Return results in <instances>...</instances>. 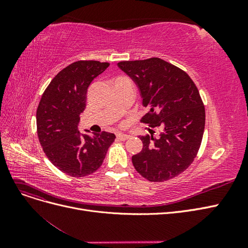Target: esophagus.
<instances>
[{
  "label": "esophagus",
  "mask_w": 248,
  "mask_h": 248,
  "mask_svg": "<svg viewBox=\"0 0 248 248\" xmlns=\"http://www.w3.org/2000/svg\"><path fill=\"white\" fill-rule=\"evenodd\" d=\"M130 136H128V134H124V133H118L117 134V139L119 140H126L127 139H129Z\"/></svg>",
  "instance_id": "1"
}]
</instances>
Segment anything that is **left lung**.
Masks as SVG:
<instances>
[{"instance_id": "left-lung-1", "label": "left lung", "mask_w": 248, "mask_h": 248, "mask_svg": "<svg viewBox=\"0 0 248 248\" xmlns=\"http://www.w3.org/2000/svg\"><path fill=\"white\" fill-rule=\"evenodd\" d=\"M118 66L137 82L144 107L140 119L158 136H140L141 151L132 156L139 174L151 182H164L193 162L205 129V107L199 90L184 70L159 58L121 61ZM155 133V131H154Z\"/></svg>"}]
</instances>
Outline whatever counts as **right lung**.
Instances as JSON below:
<instances>
[{
    "mask_svg": "<svg viewBox=\"0 0 248 248\" xmlns=\"http://www.w3.org/2000/svg\"><path fill=\"white\" fill-rule=\"evenodd\" d=\"M108 66L94 60L71 63L51 79L37 108V134L43 151L57 169L71 177H86L98 170L116 139L106 131L90 137L78 128L88 88Z\"/></svg>",
    "mask_w": 248,
    "mask_h": 248,
    "instance_id": "obj_1",
    "label": "right lung"
}]
</instances>
